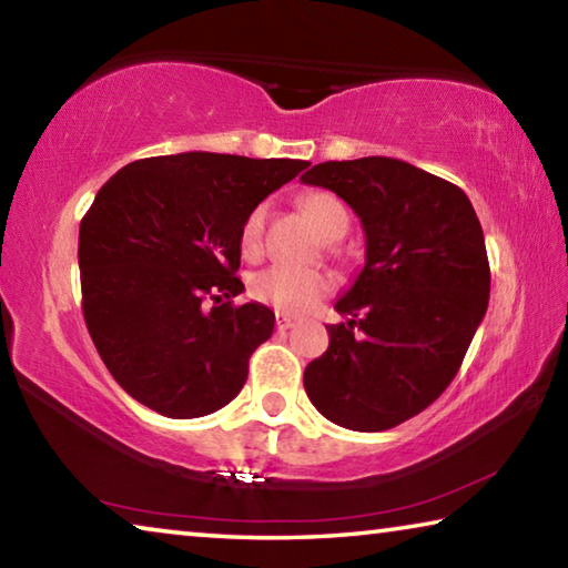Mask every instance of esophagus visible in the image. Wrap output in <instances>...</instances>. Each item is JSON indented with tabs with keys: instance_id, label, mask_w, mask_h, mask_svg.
<instances>
[{
	"instance_id": "1",
	"label": "esophagus",
	"mask_w": 568,
	"mask_h": 568,
	"mask_svg": "<svg viewBox=\"0 0 568 568\" xmlns=\"http://www.w3.org/2000/svg\"><path fill=\"white\" fill-rule=\"evenodd\" d=\"M275 325H277V331H287V328H293V325H295V318H293V315H287V313H277Z\"/></svg>"
}]
</instances>
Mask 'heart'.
<instances>
[{"label": "heart", "instance_id": "obj_1", "mask_svg": "<svg viewBox=\"0 0 568 568\" xmlns=\"http://www.w3.org/2000/svg\"><path fill=\"white\" fill-rule=\"evenodd\" d=\"M301 207L323 237L333 240L348 230V213L331 192H311L301 200ZM263 230L265 207L257 205L250 210L243 225H240V250L250 261H255L263 253ZM331 277L321 271H293V267L271 265L250 277V295L275 307V311L295 315L311 311L321 297L331 293Z\"/></svg>", "mask_w": 568, "mask_h": 568}]
</instances>
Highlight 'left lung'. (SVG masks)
I'll use <instances>...</instances> for the list:
<instances>
[{
    "label": "left lung",
    "instance_id": "1",
    "mask_svg": "<svg viewBox=\"0 0 568 568\" xmlns=\"http://www.w3.org/2000/svg\"><path fill=\"white\" fill-rule=\"evenodd\" d=\"M361 217L365 265L307 363L305 393L325 418L376 434L428 408L464 363L491 291L484 230L466 192L403 160L321 162L301 178Z\"/></svg>",
    "mask_w": 568,
    "mask_h": 568
}]
</instances>
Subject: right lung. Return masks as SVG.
Masks as SVG:
<instances>
[{
  "instance_id": "obj_1",
  "label": "right lung",
  "mask_w": 568,
  "mask_h": 568,
  "mask_svg": "<svg viewBox=\"0 0 568 568\" xmlns=\"http://www.w3.org/2000/svg\"><path fill=\"white\" fill-rule=\"evenodd\" d=\"M311 162L217 152L145 158L104 182L80 223L82 313L112 378L168 418L227 406L273 335L245 291L240 225Z\"/></svg>"
}]
</instances>
